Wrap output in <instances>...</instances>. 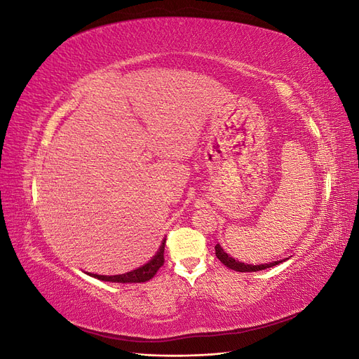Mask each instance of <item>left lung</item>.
<instances>
[{
    "instance_id": "1",
    "label": "left lung",
    "mask_w": 359,
    "mask_h": 359,
    "mask_svg": "<svg viewBox=\"0 0 359 359\" xmlns=\"http://www.w3.org/2000/svg\"><path fill=\"white\" fill-rule=\"evenodd\" d=\"M215 256L220 259V262L224 264L227 268H231L233 271H238V273H256V271H262L266 268H273L281 262H285V259L276 260V262H269V264H260V265H252V264H244L236 260L235 257H232L231 255H227L223 247L220 244L215 245Z\"/></svg>"
}]
</instances>
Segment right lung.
<instances>
[{
	"instance_id": "1",
	"label": "right lung",
	"mask_w": 359,
	"mask_h": 359,
	"mask_svg": "<svg viewBox=\"0 0 359 359\" xmlns=\"http://www.w3.org/2000/svg\"><path fill=\"white\" fill-rule=\"evenodd\" d=\"M165 245H166V238L161 241L157 253L151 257L145 265L139 266L133 271H128L126 274H119V276L90 274V276L94 278H99L102 281H112V283H144V281L153 278L158 271V268H161L163 264H165V257H163V253H165Z\"/></svg>"
}]
</instances>
